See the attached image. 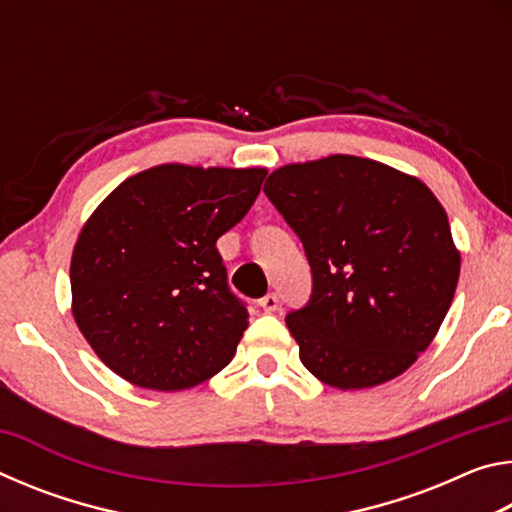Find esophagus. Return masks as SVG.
Segmentation results:
<instances>
[{
	"mask_svg": "<svg viewBox=\"0 0 512 512\" xmlns=\"http://www.w3.org/2000/svg\"><path fill=\"white\" fill-rule=\"evenodd\" d=\"M259 307H262L264 311H268V314H271V311H275L277 307H280V298H277L275 293H266V296L259 300Z\"/></svg>",
	"mask_w": 512,
	"mask_h": 512,
	"instance_id": "esophagus-1",
	"label": "esophagus"
}]
</instances>
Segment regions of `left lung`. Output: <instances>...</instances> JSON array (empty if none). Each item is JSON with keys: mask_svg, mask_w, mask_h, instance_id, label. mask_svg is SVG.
I'll return each mask as SVG.
<instances>
[{"mask_svg": "<svg viewBox=\"0 0 512 512\" xmlns=\"http://www.w3.org/2000/svg\"><path fill=\"white\" fill-rule=\"evenodd\" d=\"M264 194L311 266V298L287 314L305 368L341 391L411 368L443 325L461 273L431 189L388 164L329 155L273 171Z\"/></svg>", "mask_w": 512, "mask_h": 512, "instance_id": "1", "label": "left lung"}]
</instances>
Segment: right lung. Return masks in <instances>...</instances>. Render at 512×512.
<instances>
[{"instance_id": "1", "label": "right lung", "mask_w": 512, "mask_h": 512, "mask_svg": "<svg viewBox=\"0 0 512 512\" xmlns=\"http://www.w3.org/2000/svg\"><path fill=\"white\" fill-rule=\"evenodd\" d=\"M266 169L160 164L124 180L83 225L72 314L106 366L151 391H185L232 361L248 309L216 239L244 219Z\"/></svg>"}]
</instances>
